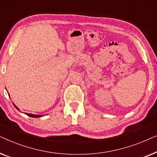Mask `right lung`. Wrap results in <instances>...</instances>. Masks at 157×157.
Returning <instances> with one entry per match:
<instances>
[{"label":"right lung","mask_w":157,"mask_h":157,"mask_svg":"<svg viewBox=\"0 0 157 157\" xmlns=\"http://www.w3.org/2000/svg\"><path fill=\"white\" fill-rule=\"evenodd\" d=\"M14 105V104H13ZM15 106V107H16V108L18 109V110H19L18 109V107H16V105H14ZM25 114H26L27 116H29V117H33V118H38V117H41L42 116H40V115H35V114H31V113H25Z\"/></svg>","instance_id":"obj_1"}]
</instances>
